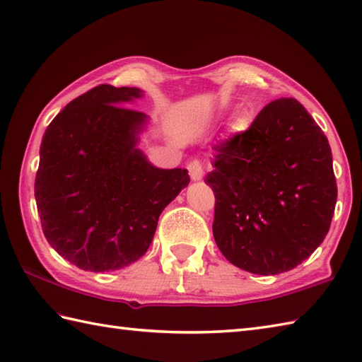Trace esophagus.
Returning <instances> with one entry per match:
<instances>
[{
    "label": "esophagus",
    "instance_id": "esophagus-1",
    "mask_svg": "<svg viewBox=\"0 0 362 362\" xmlns=\"http://www.w3.org/2000/svg\"><path fill=\"white\" fill-rule=\"evenodd\" d=\"M187 170H189V175L190 178L194 181H202L203 176H204V172H203V167H202V162L200 160H190L187 164Z\"/></svg>",
    "mask_w": 362,
    "mask_h": 362
}]
</instances>
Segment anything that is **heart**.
Masks as SVG:
<instances>
[{"mask_svg":"<svg viewBox=\"0 0 362 362\" xmlns=\"http://www.w3.org/2000/svg\"><path fill=\"white\" fill-rule=\"evenodd\" d=\"M247 127H248V120L245 119V117H238V119H235L234 129L243 131V129H247Z\"/></svg>","mask_w":362,"mask_h":362,"instance_id":"b5f03b06","label":"heart"}]
</instances>
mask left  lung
<instances>
[{
  "label": "left lung",
  "mask_w": 362,
  "mask_h": 362,
  "mask_svg": "<svg viewBox=\"0 0 362 362\" xmlns=\"http://www.w3.org/2000/svg\"><path fill=\"white\" fill-rule=\"evenodd\" d=\"M214 151L204 182L216 195L212 233L226 259L256 275L308 259L337 200L328 139L308 110L295 98L272 101Z\"/></svg>",
  "instance_id": "left-lung-1"
}]
</instances>
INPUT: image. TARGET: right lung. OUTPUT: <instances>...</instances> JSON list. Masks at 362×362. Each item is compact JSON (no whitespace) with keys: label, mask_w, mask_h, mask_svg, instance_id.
I'll return each instance as SVG.
<instances>
[{"label":"right lung","mask_w":362,"mask_h":362,"mask_svg":"<svg viewBox=\"0 0 362 362\" xmlns=\"http://www.w3.org/2000/svg\"><path fill=\"white\" fill-rule=\"evenodd\" d=\"M137 87L101 84L48 124L35 175V203L49 245L87 272L142 257L165 206L187 186L186 168L154 167L137 148L146 117L122 107Z\"/></svg>","instance_id":"1"}]
</instances>
